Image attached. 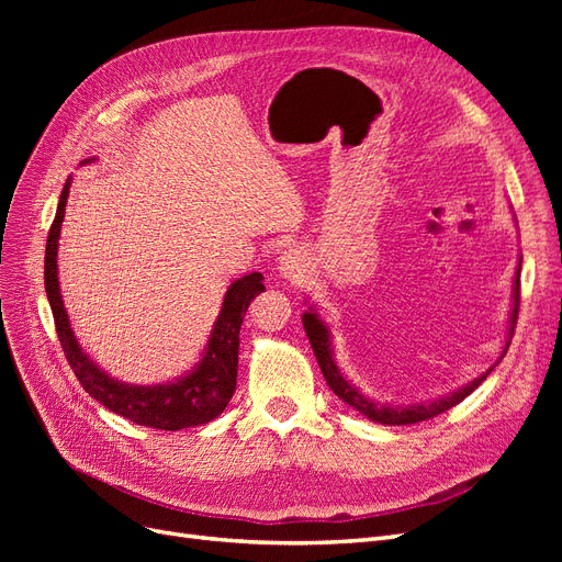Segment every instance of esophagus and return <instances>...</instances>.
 Wrapping results in <instances>:
<instances>
[{"label":"esophagus","instance_id":"1","mask_svg":"<svg viewBox=\"0 0 562 562\" xmlns=\"http://www.w3.org/2000/svg\"><path fill=\"white\" fill-rule=\"evenodd\" d=\"M310 271V260L307 255H304L302 248H288L283 250V255L279 258V274L291 281V283H300L304 279V274Z\"/></svg>","mask_w":562,"mask_h":562}]
</instances>
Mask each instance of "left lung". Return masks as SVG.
<instances>
[{
	"label": "left lung",
	"mask_w": 562,
	"mask_h": 562,
	"mask_svg": "<svg viewBox=\"0 0 562 562\" xmlns=\"http://www.w3.org/2000/svg\"><path fill=\"white\" fill-rule=\"evenodd\" d=\"M522 262V258H520ZM520 262H518V271H516V283H514V310H512V318H508V337L514 335V328H516V321H518V302H520ZM302 326H304V333H307L310 342H312V349H314V356L318 361V368L323 372V378H326L328 386L335 391V396L342 398L347 405H351L353 411H359L361 415H366L368 419L378 422V424H389V427H401V424H417V422H424V419H431L440 413L450 411L452 405L462 403L473 389H479V384L490 375V370L495 368L492 366L487 372H483L481 378H475L473 382H469L467 386L452 391V394L443 396V398H436V401H429V403H413V405H394V403H378L372 401L368 396H363L359 389H356L349 380L342 378V372H339L335 359H333V349H330V330L326 323L321 321V316L316 314L314 307H310V312L302 314ZM506 342L504 347V353L508 349ZM502 353V356H504ZM499 356V359H502ZM499 363V361H497Z\"/></svg>",
	"instance_id": "1"
}]
</instances>
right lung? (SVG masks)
Masks as SVG:
<instances>
[{
    "mask_svg": "<svg viewBox=\"0 0 562 562\" xmlns=\"http://www.w3.org/2000/svg\"><path fill=\"white\" fill-rule=\"evenodd\" d=\"M93 159H87L83 164ZM70 182L72 178H67L60 192L56 220L48 229L46 255H44L46 297L50 304V312H54L56 333H58L67 363H70V368L75 370L79 384L89 391V396H93L100 405L110 407L112 413L140 424V427L178 431V429L209 424L225 411L236 389V368H239V330H241V323L248 312L250 300L265 291L262 274L260 271H252V274L236 279L227 288L223 310H220L217 321L213 323L206 351H203V359L196 363L192 372H187L184 378L176 382L155 384V386L119 382L110 378L105 370H100L89 359L87 351H81L60 297L58 239H60V225L65 217V203H67V196H70Z\"/></svg>",
    "mask_w": 562,
    "mask_h": 562,
    "instance_id": "add662e5",
    "label": "right lung"
}]
</instances>
